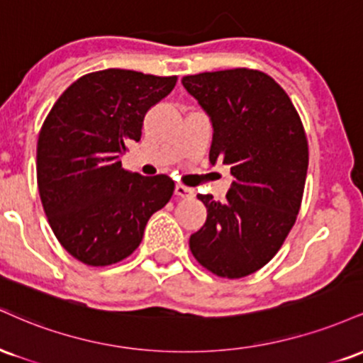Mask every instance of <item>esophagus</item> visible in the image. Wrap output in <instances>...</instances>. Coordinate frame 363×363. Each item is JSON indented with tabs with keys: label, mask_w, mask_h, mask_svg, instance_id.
<instances>
[{
	"label": "esophagus",
	"mask_w": 363,
	"mask_h": 363,
	"mask_svg": "<svg viewBox=\"0 0 363 363\" xmlns=\"http://www.w3.org/2000/svg\"><path fill=\"white\" fill-rule=\"evenodd\" d=\"M176 194L179 196V198H193V196H194V189H193V187H187V186L177 184V186H176Z\"/></svg>",
	"instance_id": "1"
}]
</instances>
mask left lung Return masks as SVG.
I'll list each match as a JSON object with an SVG mask.
<instances>
[{
    "mask_svg": "<svg viewBox=\"0 0 363 363\" xmlns=\"http://www.w3.org/2000/svg\"><path fill=\"white\" fill-rule=\"evenodd\" d=\"M182 85L213 126L210 162L230 165L225 201L198 194L206 222L189 239L196 261L222 278H242L278 252L297 220L309 147L285 90L257 69L189 74Z\"/></svg>",
    "mask_w": 363,
    "mask_h": 363,
    "instance_id": "1",
    "label": "left lung"
}]
</instances>
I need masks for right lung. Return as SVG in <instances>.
I'll return each instance as SVG.
<instances>
[{
    "mask_svg": "<svg viewBox=\"0 0 363 363\" xmlns=\"http://www.w3.org/2000/svg\"><path fill=\"white\" fill-rule=\"evenodd\" d=\"M177 77L104 69L72 83L45 118L37 141V186L60 244L89 266L133 254L155 211L172 198L165 174L145 177L121 165L140 141L150 107Z\"/></svg>",
    "mask_w": 363,
    "mask_h": 363,
    "instance_id": "1",
    "label": "right lung"
}]
</instances>
